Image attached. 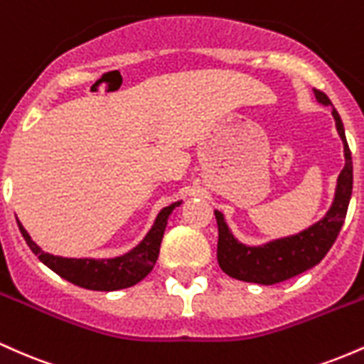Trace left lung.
<instances>
[{
	"mask_svg": "<svg viewBox=\"0 0 364 364\" xmlns=\"http://www.w3.org/2000/svg\"><path fill=\"white\" fill-rule=\"evenodd\" d=\"M313 92L320 104L332 106L323 92L316 89H313ZM332 116L336 119L337 133L344 144L346 164L337 178L336 195H333V202L327 214L321 217L318 223L298 235L279 237V240H272L258 246H250L236 240L229 225L225 224L224 215L215 210L214 214L217 228H219L217 262L229 277L272 286V284L287 281V279L315 267L332 248L333 241L337 240L342 224H344L350 193H353V159H350V150L348 140H346L344 124L336 109H332Z\"/></svg>",
	"mask_w": 364,
	"mask_h": 364,
	"instance_id": "1",
	"label": "left lung"
}]
</instances>
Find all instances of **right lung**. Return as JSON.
<instances>
[{"instance_id": "add662e5", "label": "right lung", "mask_w": 364, "mask_h": 364, "mask_svg": "<svg viewBox=\"0 0 364 364\" xmlns=\"http://www.w3.org/2000/svg\"><path fill=\"white\" fill-rule=\"evenodd\" d=\"M179 205H181V200L162 208L144 240L128 253L114 258H65L44 253L41 246L32 241L18 219H16V224L28 248L39 257L46 267H49L65 281L90 291H118L135 286L150 274L157 262L169 215Z\"/></svg>"}]
</instances>
